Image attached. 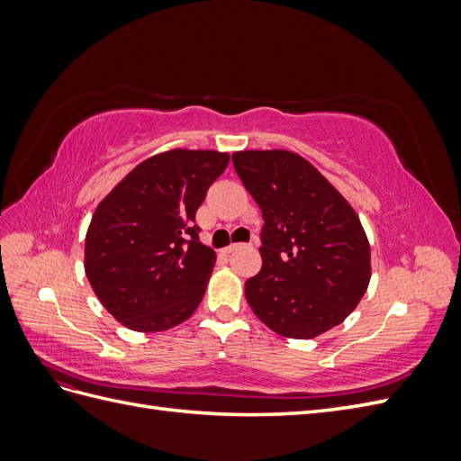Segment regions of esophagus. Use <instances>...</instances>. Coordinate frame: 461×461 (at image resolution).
Wrapping results in <instances>:
<instances>
[{"instance_id":"obj_1","label":"esophagus","mask_w":461,"mask_h":461,"mask_svg":"<svg viewBox=\"0 0 461 461\" xmlns=\"http://www.w3.org/2000/svg\"><path fill=\"white\" fill-rule=\"evenodd\" d=\"M236 248H240V244H230V246H227L225 249H222V252H225V254H232Z\"/></svg>"}]
</instances>
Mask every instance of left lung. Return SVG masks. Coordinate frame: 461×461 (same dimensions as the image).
I'll list each match as a JSON object with an SVG mask.
<instances>
[{"instance_id":"left-lung-1","label":"left lung","mask_w":461,"mask_h":461,"mask_svg":"<svg viewBox=\"0 0 461 461\" xmlns=\"http://www.w3.org/2000/svg\"><path fill=\"white\" fill-rule=\"evenodd\" d=\"M232 163L265 221L261 271L246 281L249 308L286 339L340 325L371 278L369 240L354 207L294 151H234Z\"/></svg>"}]
</instances>
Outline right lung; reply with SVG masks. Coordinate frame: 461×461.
<instances>
[{"label":"right lung","instance_id":"right-lung-1","mask_svg":"<svg viewBox=\"0 0 461 461\" xmlns=\"http://www.w3.org/2000/svg\"><path fill=\"white\" fill-rule=\"evenodd\" d=\"M229 159L215 149L158 153L95 207L85 271L97 300L121 325L161 332L196 312L217 256L200 242L194 221Z\"/></svg>","mask_w":461,"mask_h":461}]
</instances>
